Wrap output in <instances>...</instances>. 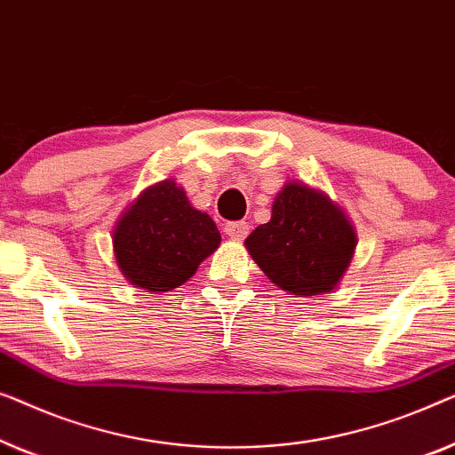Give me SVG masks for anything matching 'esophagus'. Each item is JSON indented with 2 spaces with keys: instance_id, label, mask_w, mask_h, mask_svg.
<instances>
[{
  "instance_id": "obj_1",
  "label": "esophagus",
  "mask_w": 455,
  "mask_h": 455,
  "mask_svg": "<svg viewBox=\"0 0 455 455\" xmlns=\"http://www.w3.org/2000/svg\"><path fill=\"white\" fill-rule=\"evenodd\" d=\"M225 233L228 239L243 241L249 235V225L247 222H228V225L225 227Z\"/></svg>"
}]
</instances>
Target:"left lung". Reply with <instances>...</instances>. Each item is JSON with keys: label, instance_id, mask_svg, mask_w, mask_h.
<instances>
[{"label": "left lung", "instance_id": "obj_1", "mask_svg": "<svg viewBox=\"0 0 455 455\" xmlns=\"http://www.w3.org/2000/svg\"><path fill=\"white\" fill-rule=\"evenodd\" d=\"M356 243L340 204L292 179L274 197L272 219L247 236L245 247L278 289L309 299L338 289Z\"/></svg>", "mask_w": 455, "mask_h": 455}]
</instances>
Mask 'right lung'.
Here are the masks:
<instances>
[{"instance_id": "obj_1", "label": "right lung", "mask_w": 455, "mask_h": 455, "mask_svg": "<svg viewBox=\"0 0 455 455\" xmlns=\"http://www.w3.org/2000/svg\"><path fill=\"white\" fill-rule=\"evenodd\" d=\"M219 245L214 220L191 206L175 179L148 185L113 228L121 274L148 292H169L188 283Z\"/></svg>"}]
</instances>
